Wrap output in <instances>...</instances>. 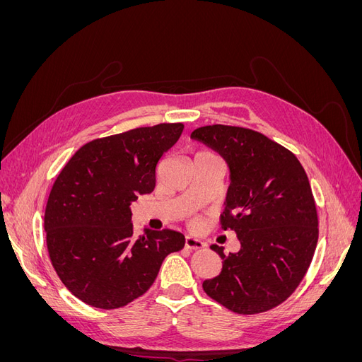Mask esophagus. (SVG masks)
Instances as JSON below:
<instances>
[{
	"mask_svg": "<svg viewBox=\"0 0 362 362\" xmlns=\"http://www.w3.org/2000/svg\"><path fill=\"white\" fill-rule=\"evenodd\" d=\"M184 246L187 247V249H202V247H205V243L202 242V240H199V238H194L192 235H187V237H185V240H184Z\"/></svg>",
	"mask_w": 362,
	"mask_h": 362,
	"instance_id": "34e87169",
	"label": "esophagus"
}]
</instances>
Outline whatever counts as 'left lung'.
Returning a JSON list of instances; mask_svg holds the SVG:
<instances>
[{"instance_id": "1", "label": "left lung", "mask_w": 362, "mask_h": 362, "mask_svg": "<svg viewBox=\"0 0 362 362\" xmlns=\"http://www.w3.org/2000/svg\"><path fill=\"white\" fill-rule=\"evenodd\" d=\"M216 151L229 169L222 228L240 242L235 254L211 249L222 270L204 291L237 314L275 308L299 286L319 238L308 177L293 152L242 127L208 125L192 136Z\"/></svg>"}]
</instances>
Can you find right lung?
<instances>
[{
	"label": "right lung",
	"mask_w": 362,
	"mask_h": 362,
	"mask_svg": "<svg viewBox=\"0 0 362 362\" xmlns=\"http://www.w3.org/2000/svg\"><path fill=\"white\" fill-rule=\"evenodd\" d=\"M184 129L160 124L96 139L62 169L43 226L59 278L84 303L115 310L144 294L163 259L184 247L172 229L136 237L131 202L156 187V168Z\"/></svg>",
	"instance_id": "1"
}]
</instances>
